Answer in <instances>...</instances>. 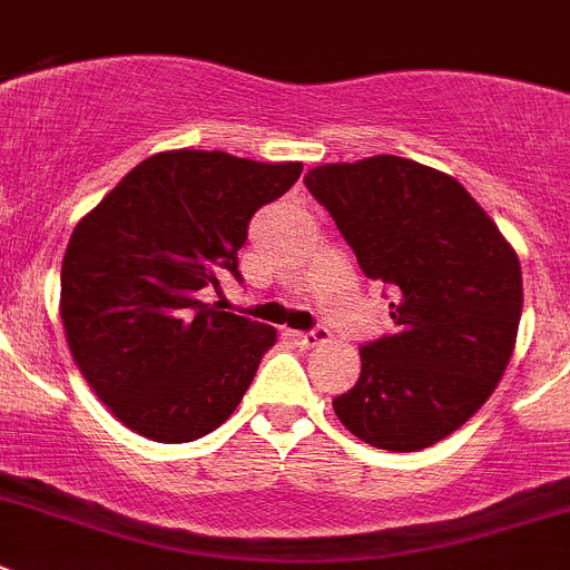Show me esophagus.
I'll return each mask as SVG.
<instances>
[{"label":"esophagus","mask_w":570,"mask_h":570,"mask_svg":"<svg viewBox=\"0 0 570 570\" xmlns=\"http://www.w3.org/2000/svg\"><path fill=\"white\" fill-rule=\"evenodd\" d=\"M292 340H295L301 347H317V345H323V342H328L331 334H328V328L317 325V328H312V331H292Z\"/></svg>","instance_id":"1"}]
</instances>
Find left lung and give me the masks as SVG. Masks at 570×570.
<instances>
[{"label": "left lung", "instance_id": "obj_1", "mask_svg": "<svg viewBox=\"0 0 570 570\" xmlns=\"http://www.w3.org/2000/svg\"><path fill=\"white\" fill-rule=\"evenodd\" d=\"M370 281L395 292V334L358 347L362 373L334 397L347 432L420 451L482 409L510 364L523 306L521 262L460 180L397 156L308 169Z\"/></svg>", "mask_w": 570, "mask_h": 570}]
</instances>
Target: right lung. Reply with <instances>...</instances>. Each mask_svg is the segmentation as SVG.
Masks as SVG:
<instances>
[{"instance_id":"right-lung-1","label":"right lung","mask_w":570,"mask_h":570,"mask_svg":"<svg viewBox=\"0 0 570 570\" xmlns=\"http://www.w3.org/2000/svg\"><path fill=\"white\" fill-rule=\"evenodd\" d=\"M301 173L219 150L158 153L77 223L60 267L66 342L130 432L191 443L239 406L275 328L206 297L223 273L242 281L253 214Z\"/></svg>"}]
</instances>
